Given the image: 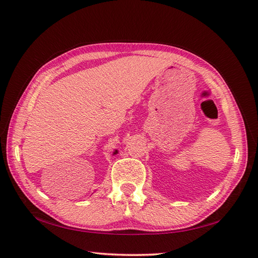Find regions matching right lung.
<instances>
[{"label":"right lung","instance_id":"add662e5","mask_svg":"<svg viewBox=\"0 0 258 258\" xmlns=\"http://www.w3.org/2000/svg\"><path fill=\"white\" fill-rule=\"evenodd\" d=\"M116 152H117V151H115V153H116ZM115 153H114V154H115Z\"/></svg>","mask_w":258,"mask_h":258}]
</instances>
